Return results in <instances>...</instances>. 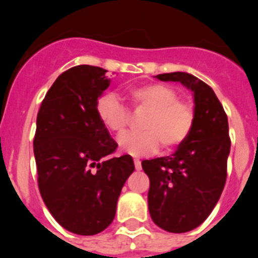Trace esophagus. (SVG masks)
Instances as JSON below:
<instances>
[{"instance_id":"1","label":"esophagus","mask_w":258,"mask_h":258,"mask_svg":"<svg viewBox=\"0 0 258 258\" xmlns=\"http://www.w3.org/2000/svg\"><path fill=\"white\" fill-rule=\"evenodd\" d=\"M134 166H136L137 170L142 169V164H141V161L138 159H134Z\"/></svg>"}]
</instances>
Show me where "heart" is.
Listing matches in <instances>:
<instances>
[{
  "mask_svg": "<svg viewBox=\"0 0 258 258\" xmlns=\"http://www.w3.org/2000/svg\"><path fill=\"white\" fill-rule=\"evenodd\" d=\"M127 98L136 109L146 111L141 121L142 132L127 133L118 140V146L132 156H146L157 151L159 146L169 152L190 137L195 125V108L179 99V94L165 84H146L131 88ZM99 121L109 133L121 136L129 124V109L111 93L97 101Z\"/></svg>",
  "mask_w": 258,
  "mask_h": 258,
  "instance_id": "b5f03b06",
  "label": "heart"
}]
</instances>
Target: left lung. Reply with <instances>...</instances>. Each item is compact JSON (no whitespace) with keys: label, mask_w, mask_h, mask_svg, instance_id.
<instances>
[{"label":"left lung","mask_w":258,"mask_h":258,"mask_svg":"<svg viewBox=\"0 0 258 258\" xmlns=\"http://www.w3.org/2000/svg\"><path fill=\"white\" fill-rule=\"evenodd\" d=\"M191 89L195 125L172 156L143 160L150 178L149 211L157 226L186 232L207 220L217 204L227 177L231 141L227 115L209 85L186 72L157 75Z\"/></svg>","instance_id":"1"}]
</instances>
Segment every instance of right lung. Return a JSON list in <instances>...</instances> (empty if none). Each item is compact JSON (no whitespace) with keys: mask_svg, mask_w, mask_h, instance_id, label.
Instances as JSON below:
<instances>
[{"mask_svg":"<svg viewBox=\"0 0 258 258\" xmlns=\"http://www.w3.org/2000/svg\"><path fill=\"white\" fill-rule=\"evenodd\" d=\"M107 71L81 64L64 71L45 95L33 140L41 198L60 226L95 235L115 218L117 199L134 172L131 155L112 157L117 143L97 115L109 86Z\"/></svg>","mask_w":258,"mask_h":258,"instance_id":"obj_1","label":"right lung"}]
</instances>
